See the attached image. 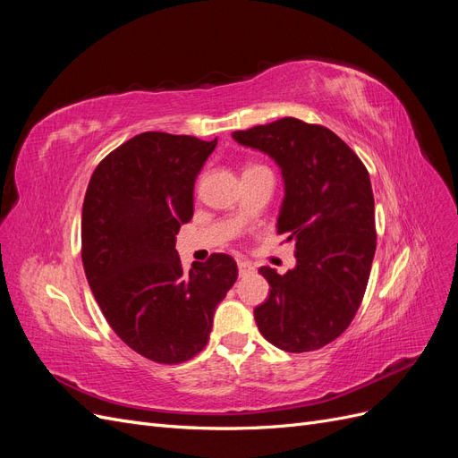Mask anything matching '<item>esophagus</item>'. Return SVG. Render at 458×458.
Masks as SVG:
<instances>
[{
    "label": "esophagus",
    "mask_w": 458,
    "mask_h": 458,
    "mask_svg": "<svg viewBox=\"0 0 458 458\" xmlns=\"http://www.w3.org/2000/svg\"><path fill=\"white\" fill-rule=\"evenodd\" d=\"M252 271H254L252 263H248V261H239V275H241V276H246L248 273H252Z\"/></svg>",
    "instance_id": "obj_1"
}]
</instances>
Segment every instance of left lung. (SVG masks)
Segmentation results:
<instances>
[{"instance_id":"obj_1","label":"left lung","mask_w":458,"mask_h":458,"mask_svg":"<svg viewBox=\"0 0 458 458\" xmlns=\"http://www.w3.org/2000/svg\"><path fill=\"white\" fill-rule=\"evenodd\" d=\"M233 137L279 164L284 200L276 233L296 242L294 269H259L269 296L254 310L256 325L279 350L323 348L350 327L367 290L377 250L369 172L335 131L298 118Z\"/></svg>"}]
</instances>
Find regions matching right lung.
I'll list each match as a JSON object with an SVG mask.
<instances>
[{
	"instance_id": "add662e5",
	"label": "right lung",
	"mask_w": 458,
	"mask_h": 458,
	"mask_svg": "<svg viewBox=\"0 0 458 458\" xmlns=\"http://www.w3.org/2000/svg\"><path fill=\"white\" fill-rule=\"evenodd\" d=\"M217 140L145 131L97 165L81 208V261L91 293L118 338L162 365L200 353L214 311L237 281V261L212 254L183 269L179 227Z\"/></svg>"
}]
</instances>
